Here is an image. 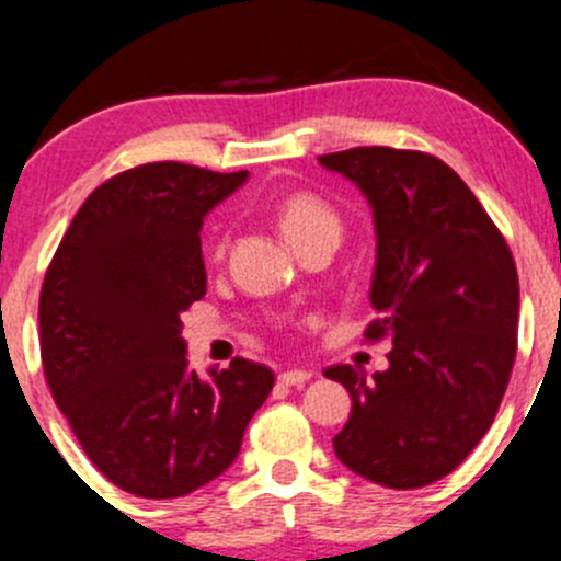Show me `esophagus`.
<instances>
[{
	"label": "esophagus",
	"instance_id": "34e87169",
	"mask_svg": "<svg viewBox=\"0 0 561 561\" xmlns=\"http://www.w3.org/2000/svg\"><path fill=\"white\" fill-rule=\"evenodd\" d=\"M312 375L314 371H309V369H287V371H282L279 380L285 382V386H304L307 380H312Z\"/></svg>",
	"mask_w": 561,
	"mask_h": 561
}]
</instances>
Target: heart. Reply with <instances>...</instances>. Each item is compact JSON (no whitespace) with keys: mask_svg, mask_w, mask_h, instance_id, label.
<instances>
[{"mask_svg":"<svg viewBox=\"0 0 561 561\" xmlns=\"http://www.w3.org/2000/svg\"><path fill=\"white\" fill-rule=\"evenodd\" d=\"M279 225L290 241L312 233H339L342 228L339 214L314 195L287 197L279 208Z\"/></svg>","mask_w":561,"mask_h":561,"instance_id":"1","label":"heart"}]
</instances>
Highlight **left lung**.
I'll return each mask as SVG.
<instances>
[{
	"label": "left lung",
	"instance_id": "8db88e82",
	"mask_svg": "<svg viewBox=\"0 0 561 561\" xmlns=\"http://www.w3.org/2000/svg\"><path fill=\"white\" fill-rule=\"evenodd\" d=\"M353 181L375 219L369 339H390L388 369L331 366L353 412L339 461L388 489L450 474L494 423L516 360L518 274L478 197L423 151L360 146L317 157Z\"/></svg>",
	"mask_w": 561,
	"mask_h": 561
}]
</instances>
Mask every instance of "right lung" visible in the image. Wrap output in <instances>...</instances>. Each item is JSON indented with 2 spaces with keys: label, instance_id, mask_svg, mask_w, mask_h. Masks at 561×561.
Here are the masks:
<instances>
[{
  "label": "right lung",
  "instance_id": "obj_1",
  "mask_svg": "<svg viewBox=\"0 0 561 561\" xmlns=\"http://www.w3.org/2000/svg\"><path fill=\"white\" fill-rule=\"evenodd\" d=\"M247 179L184 162L113 175L78 208L45 274L50 393L94 467L144 500L219 478L274 388V371L247 358L203 380L181 336V312L206 296L203 219Z\"/></svg>",
  "mask_w": 561,
  "mask_h": 561
}]
</instances>
